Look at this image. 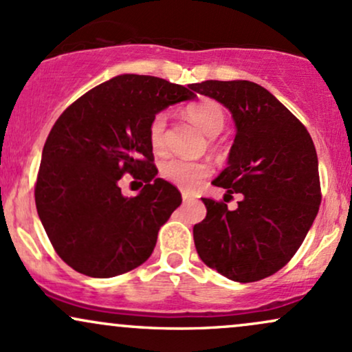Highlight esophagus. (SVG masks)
Here are the masks:
<instances>
[{
  "label": "esophagus",
  "mask_w": 352,
  "mask_h": 352,
  "mask_svg": "<svg viewBox=\"0 0 352 352\" xmlns=\"http://www.w3.org/2000/svg\"><path fill=\"white\" fill-rule=\"evenodd\" d=\"M182 199H184V204H187V201L193 200V195H190L188 192H182Z\"/></svg>",
  "instance_id": "34e87169"
}]
</instances>
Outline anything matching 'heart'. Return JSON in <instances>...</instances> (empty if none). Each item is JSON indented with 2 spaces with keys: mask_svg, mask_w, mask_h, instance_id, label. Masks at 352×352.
Returning a JSON list of instances; mask_svg holds the SVG:
<instances>
[{
  "mask_svg": "<svg viewBox=\"0 0 352 352\" xmlns=\"http://www.w3.org/2000/svg\"><path fill=\"white\" fill-rule=\"evenodd\" d=\"M190 122H193L204 134L210 137L220 134L225 125V112L220 104L212 99H204L199 102L190 104L185 111ZM165 127L167 117L165 114H155L148 124V140L153 151H162L165 145ZM212 173V165L205 160H185L168 159L160 165V175L170 184L184 190H193L200 185V182Z\"/></svg>",
  "mask_w": 352,
  "mask_h": 352,
  "instance_id": "obj_1",
  "label": "heart"
}]
</instances>
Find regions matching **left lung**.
<instances>
[{"label": "left lung", "instance_id": "1", "mask_svg": "<svg viewBox=\"0 0 352 352\" xmlns=\"http://www.w3.org/2000/svg\"><path fill=\"white\" fill-rule=\"evenodd\" d=\"M190 87L232 112L235 140L227 168L212 184L241 197L235 210L201 199L207 217L193 227L197 253L228 280H263L292 260L318 215L321 187L313 139L260 84L204 80Z\"/></svg>", "mask_w": 352, "mask_h": 352}]
</instances>
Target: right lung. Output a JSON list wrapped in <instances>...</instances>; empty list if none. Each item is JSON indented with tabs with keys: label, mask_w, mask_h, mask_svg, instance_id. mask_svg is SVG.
<instances>
[{
	"label": "right lung",
	"mask_w": 352,
	"mask_h": 352,
	"mask_svg": "<svg viewBox=\"0 0 352 352\" xmlns=\"http://www.w3.org/2000/svg\"><path fill=\"white\" fill-rule=\"evenodd\" d=\"M190 89L153 76L120 74L86 92L52 125L34 199L56 253L72 270L112 278L152 254L182 195L157 179L148 124L172 104L195 99ZM125 173L146 182L135 197L120 192Z\"/></svg>",
	"instance_id": "right-lung-1"
}]
</instances>
